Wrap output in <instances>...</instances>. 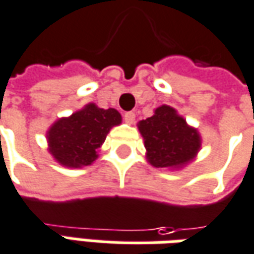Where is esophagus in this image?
Wrapping results in <instances>:
<instances>
[{
    "mask_svg": "<svg viewBox=\"0 0 254 254\" xmlns=\"http://www.w3.org/2000/svg\"><path fill=\"white\" fill-rule=\"evenodd\" d=\"M134 118H136V114H134V113H132V111L125 113V115H124V120H125V122H127V124H129V125H132L133 122H134Z\"/></svg>",
    "mask_w": 254,
    "mask_h": 254,
    "instance_id": "esophagus-1",
    "label": "esophagus"
}]
</instances>
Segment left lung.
Segmentation results:
<instances>
[{"label":"left lung","mask_w":254,"mask_h":254,"mask_svg":"<svg viewBox=\"0 0 254 254\" xmlns=\"http://www.w3.org/2000/svg\"><path fill=\"white\" fill-rule=\"evenodd\" d=\"M143 136L147 161L155 168L182 169L194 161L201 150L198 129L190 127L176 110L162 104L154 114L137 124Z\"/></svg>","instance_id":"left-lung-1"}]
</instances>
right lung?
<instances>
[{
  "label": "right lung",
  "instance_id": "1",
  "mask_svg": "<svg viewBox=\"0 0 254 254\" xmlns=\"http://www.w3.org/2000/svg\"><path fill=\"white\" fill-rule=\"evenodd\" d=\"M122 122L115 109H100L89 103L70 117L59 118L48 129V150L53 159L65 168L89 166L99 157L111 127Z\"/></svg>",
  "mask_w": 254,
  "mask_h": 254
}]
</instances>
